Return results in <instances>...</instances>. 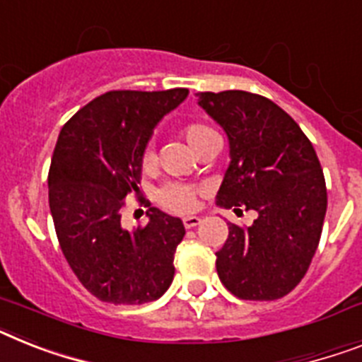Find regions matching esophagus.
Wrapping results in <instances>:
<instances>
[{"mask_svg":"<svg viewBox=\"0 0 362 362\" xmlns=\"http://www.w3.org/2000/svg\"><path fill=\"white\" fill-rule=\"evenodd\" d=\"M182 223H184V226H186L187 230H189V228L199 226L200 218L199 217H184V221H182Z\"/></svg>","mask_w":362,"mask_h":362,"instance_id":"34e87169","label":"esophagus"}]
</instances>
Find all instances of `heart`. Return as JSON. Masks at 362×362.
Returning a JSON list of instances; mask_svg holds the SVG:
<instances>
[{"mask_svg": "<svg viewBox=\"0 0 362 362\" xmlns=\"http://www.w3.org/2000/svg\"><path fill=\"white\" fill-rule=\"evenodd\" d=\"M211 130L208 127L200 123H189L182 129V136L186 138L189 147L199 141L204 134H208ZM153 148L145 147L141 153V167L148 169L153 163ZM197 199H199V187L187 186V184H178V182H167L165 186H162L156 193V200L163 208L176 211V214H189L197 206Z\"/></svg>", "mask_w": 362, "mask_h": 362, "instance_id": "1", "label": "heart"}]
</instances>
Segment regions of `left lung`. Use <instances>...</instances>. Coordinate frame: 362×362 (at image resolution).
<instances>
[{
	"label": "left lung",
	"instance_id": "obj_1",
	"mask_svg": "<svg viewBox=\"0 0 362 362\" xmlns=\"http://www.w3.org/2000/svg\"><path fill=\"white\" fill-rule=\"evenodd\" d=\"M199 105L224 129L228 167L217 204L256 209L252 226L228 224L217 274L241 300H278L308 272L326 217V180L298 123L276 103L243 90L199 93Z\"/></svg>",
	"mask_w": 362,
	"mask_h": 362
}]
</instances>
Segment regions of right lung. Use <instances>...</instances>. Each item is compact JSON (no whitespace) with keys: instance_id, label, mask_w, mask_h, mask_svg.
<instances>
[{"instance_id":"add662e5","label":"right lung","mask_w":362,"mask_h":362,"mask_svg":"<svg viewBox=\"0 0 362 362\" xmlns=\"http://www.w3.org/2000/svg\"><path fill=\"white\" fill-rule=\"evenodd\" d=\"M187 93L106 92L60 130L47 176L54 232L78 281L101 302H154L171 285L186 235L180 218L148 208L147 226L129 232L119 211L129 193L139 195L141 153L154 127Z\"/></svg>"}]
</instances>
